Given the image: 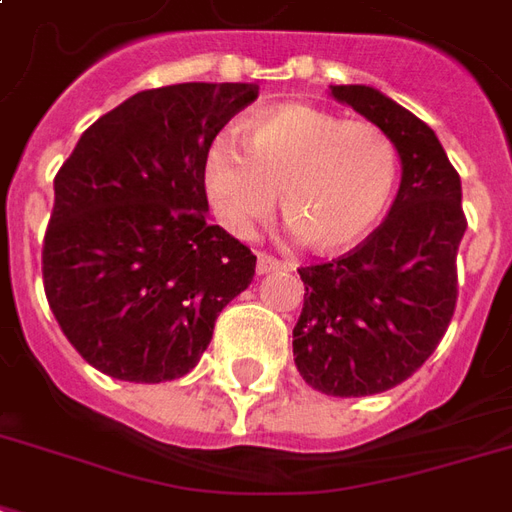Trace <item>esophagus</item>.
<instances>
[{"mask_svg": "<svg viewBox=\"0 0 512 512\" xmlns=\"http://www.w3.org/2000/svg\"><path fill=\"white\" fill-rule=\"evenodd\" d=\"M275 270H294V261H280L270 253H256V272L259 275H267V272Z\"/></svg>", "mask_w": 512, "mask_h": 512, "instance_id": "1", "label": "esophagus"}]
</instances>
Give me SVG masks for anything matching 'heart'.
Listing matches in <instances>:
<instances>
[{
	"label": "heart",
	"instance_id": "b5f03b06",
	"mask_svg": "<svg viewBox=\"0 0 512 512\" xmlns=\"http://www.w3.org/2000/svg\"><path fill=\"white\" fill-rule=\"evenodd\" d=\"M399 156L367 121L286 102L261 110L232 134L210 140L202 183L218 221L237 237L278 205L291 232L315 251H345L378 226L397 186Z\"/></svg>",
	"mask_w": 512,
	"mask_h": 512
}]
</instances>
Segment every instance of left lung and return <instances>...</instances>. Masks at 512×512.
Listing matches in <instances>:
<instances>
[{"label": "left lung", "mask_w": 512, "mask_h": 512, "mask_svg": "<svg viewBox=\"0 0 512 512\" xmlns=\"http://www.w3.org/2000/svg\"><path fill=\"white\" fill-rule=\"evenodd\" d=\"M332 96L391 137L402 180L386 221L359 248L299 270L294 364L321 394L370 397L410 378L443 340L467 218L459 172L421 118L372 86H332Z\"/></svg>", "instance_id": "1"}]
</instances>
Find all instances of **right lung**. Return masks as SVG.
<instances>
[{"label":"right lung","instance_id":"1","mask_svg":"<svg viewBox=\"0 0 512 512\" xmlns=\"http://www.w3.org/2000/svg\"><path fill=\"white\" fill-rule=\"evenodd\" d=\"M256 96V83L140 91L88 126L53 180L45 297L75 351L110 378H183L218 313L251 286V248L207 224L202 164Z\"/></svg>","mask_w":512,"mask_h":512}]
</instances>
